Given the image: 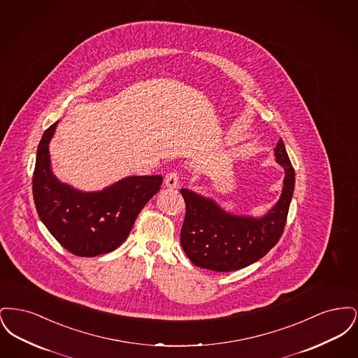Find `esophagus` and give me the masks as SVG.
Returning <instances> with one entry per match:
<instances>
[{"instance_id": "1", "label": "esophagus", "mask_w": 358, "mask_h": 358, "mask_svg": "<svg viewBox=\"0 0 358 358\" xmlns=\"http://www.w3.org/2000/svg\"><path fill=\"white\" fill-rule=\"evenodd\" d=\"M164 184L165 187H171V189H176L178 187V174L177 171H171L165 176V180H164Z\"/></svg>"}]
</instances>
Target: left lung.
<instances>
[{
  "label": "left lung",
  "mask_w": 358,
  "mask_h": 358,
  "mask_svg": "<svg viewBox=\"0 0 358 358\" xmlns=\"http://www.w3.org/2000/svg\"><path fill=\"white\" fill-rule=\"evenodd\" d=\"M285 171L279 200L262 216L236 215L212 197L182 187L187 215L181 245L189 260L201 268L228 273L244 268L266 255L282 236L295 187V171L282 138L273 149Z\"/></svg>",
  "instance_id": "obj_1"
}]
</instances>
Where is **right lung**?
<instances>
[{
    "label": "right lung",
    "instance_id": "add662e5",
    "mask_svg": "<svg viewBox=\"0 0 358 358\" xmlns=\"http://www.w3.org/2000/svg\"><path fill=\"white\" fill-rule=\"evenodd\" d=\"M55 122L37 148L34 200L40 220L71 254L85 257L114 251L127 238L136 216L159 190L161 176H127L101 190L62 182L52 171L50 143Z\"/></svg>",
    "mask_w": 358,
    "mask_h": 358
}]
</instances>
